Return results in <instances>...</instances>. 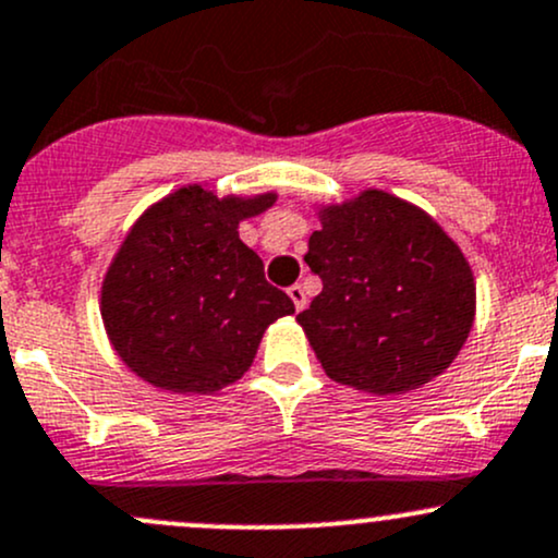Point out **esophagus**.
<instances>
[{
  "label": "esophagus",
  "instance_id": "obj_1",
  "mask_svg": "<svg viewBox=\"0 0 558 558\" xmlns=\"http://www.w3.org/2000/svg\"><path fill=\"white\" fill-rule=\"evenodd\" d=\"M289 296H291V302H293V307L296 310H304L307 307V293H304V289L299 283H293L291 289H289Z\"/></svg>",
  "mask_w": 558,
  "mask_h": 558
}]
</instances>
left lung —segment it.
<instances>
[{
	"mask_svg": "<svg viewBox=\"0 0 558 558\" xmlns=\"http://www.w3.org/2000/svg\"><path fill=\"white\" fill-rule=\"evenodd\" d=\"M323 291L296 320L333 381L400 395L439 376L474 323L461 248L384 190L323 209L304 256Z\"/></svg>",
	"mask_w": 558,
	"mask_h": 558,
	"instance_id": "1",
	"label": "left lung"
}]
</instances>
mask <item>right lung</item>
I'll use <instances>...</instances> for the list:
<instances>
[{"label": "right lung", "instance_id": "add662e5", "mask_svg": "<svg viewBox=\"0 0 558 558\" xmlns=\"http://www.w3.org/2000/svg\"><path fill=\"white\" fill-rule=\"evenodd\" d=\"M275 195L225 198L182 187L140 217L102 283V320L140 378L180 395H209L248 371L269 323L293 302L267 283L238 222Z\"/></svg>", "mask_w": 558, "mask_h": 558}]
</instances>
